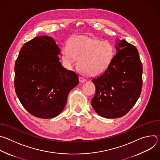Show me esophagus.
<instances>
[{"mask_svg":"<svg viewBox=\"0 0 160 160\" xmlns=\"http://www.w3.org/2000/svg\"><path fill=\"white\" fill-rule=\"evenodd\" d=\"M79 80H80V82H85L87 81V80L85 78H84L83 77H79Z\"/></svg>","mask_w":160,"mask_h":160,"instance_id":"34e87169","label":"esophagus"}]
</instances>
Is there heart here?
<instances>
[{
  "label": "heart",
  "mask_w": 160,
  "mask_h": 160,
  "mask_svg": "<svg viewBox=\"0 0 160 160\" xmlns=\"http://www.w3.org/2000/svg\"><path fill=\"white\" fill-rule=\"evenodd\" d=\"M61 54L68 66H72L77 58L80 72L89 77H96L107 70L115 56V51L108 42L78 35L70 40L68 47H62Z\"/></svg>",
  "instance_id": "1"
}]
</instances>
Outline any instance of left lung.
Instances as JSON below:
<instances>
[{
    "label": "left lung",
    "instance_id": "1",
    "mask_svg": "<svg viewBox=\"0 0 160 160\" xmlns=\"http://www.w3.org/2000/svg\"><path fill=\"white\" fill-rule=\"evenodd\" d=\"M117 45V54L107 70L92 80L96 94L91 104L106 118L125 115L139 99L142 87V64L138 49L124 39Z\"/></svg>",
    "mask_w": 160,
    "mask_h": 160
}]
</instances>
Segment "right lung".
<instances>
[{"label":"right lung","instance_id":"obj_1","mask_svg":"<svg viewBox=\"0 0 160 160\" xmlns=\"http://www.w3.org/2000/svg\"><path fill=\"white\" fill-rule=\"evenodd\" d=\"M61 51L55 40L40 36L26 42L14 66L16 95L33 116L48 119L64 109L68 95L78 83V76L59 61Z\"/></svg>","mask_w":160,"mask_h":160}]
</instances>
